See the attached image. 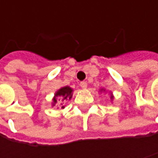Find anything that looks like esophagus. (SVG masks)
Returning <instances> with one entry per match:
<instances>
[{"mask_svg": "<svg viewBox=\"0 0 158 158\" xmlns=\"http://www.w3.org/2000/svg\"><path fill=\"white\" fill-rule=\"evenodd\" d=\"M80 87L82 88V89H86L87 88V86H88V84H87V82H85V81H82V82H80Z\"/></svg>", "mask_w": 158, "mask_h": 158, "instance_id": "1", "label": "esophagus"}]
</instances>
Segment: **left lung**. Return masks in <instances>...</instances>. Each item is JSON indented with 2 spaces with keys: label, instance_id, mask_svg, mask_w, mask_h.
<instances>
[{
  "label": "left lung",
  "instance_id": "1",
  "mask_svg": "<svg viewBox=\"0 0 158 158\" xmlns=\"http://www.w3.org/2000/svg\"><path fill=\"white\" fill-rule=\"evenodd\" d=\"M100 91H101V92H102V91H103V92H105L106 90H105V89H100ZM113 98H114V96L112 95V93H110V100L112 101V100H113Z\"/></svg>",
  "mask_w": 158,
  "mask_h": 158
}]
</instances>
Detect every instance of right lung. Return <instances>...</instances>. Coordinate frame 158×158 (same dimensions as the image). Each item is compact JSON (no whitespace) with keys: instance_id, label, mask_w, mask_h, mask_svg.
<instances>
[{"instance_id":"1","label":"right lung","mask_w":158,"mask_h":158,"mask_svg":"<svg viewBox=\"0 0 158 158\" xmlns=\"http://www.w3.org/2000/svg\"><path fill=\"white\" fill-rule=\"evenodd\" d=\"M72 94H73V89L72 88H70L69 86H65V87L60 88L54 94V98L52 99V107L56 104L57 100L61 101V102H64L67 100H69V101L71 100ZM61 105H62V103H61ZM64 108H65V106L61 107V109H64Z\"/></svg>"}]
</instances>
